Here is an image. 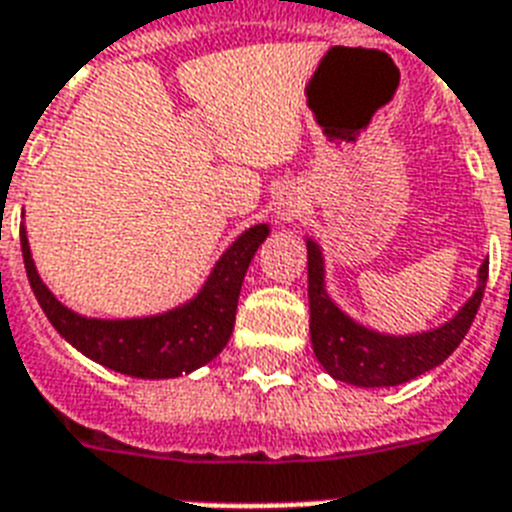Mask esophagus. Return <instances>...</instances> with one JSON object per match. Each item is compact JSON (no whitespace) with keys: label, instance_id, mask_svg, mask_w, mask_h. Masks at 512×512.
I'll list each match as a JSON object with an SVG mask.
<instances>
[{"label":"esophagus","instance_id":"obj_1","mask_svg":"<svg viewBox=\"0 0 512 512\" xmlns=\"http://www.w3.org/2000/svg\"><path fill=\"white\" fill-rule=\"evenodd\" d=\"M276 218L281 220V223H289V220L294 218V210H292V205H278V210H276Z\"/></svg>","mask_w":512,"mask_h":512}]
</instances>
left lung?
I'll return each instance as SVG.
<instances>
[{"label": "left lung", "instance_id": "left-lung-1", "mask_svg": "<svg viewBox=\"0 0 512 512\" xmlns=\"http://www.w3.org/2000/svg\"><path fill=\"white\" fill-rule=\"evenodd\" d=\"M489 260L479 268V286L458 313L442 326L421 334H381L352 321L326 292V263L318 242L307 239V297H310V342L328 376L344 384L378 389L405 384L442 365L458 350L484 297Z\"/></svg>", "mask_w": 512, "mask_h": 512}]
</instances>
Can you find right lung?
Listing matches in <instances>:
<instances>
[{"instance_id":"obj_1","label":"right lung","mask_w":512,"mask_h":512,"mask_svg":"<svg viewBox=\"0 0 512 512\" xmlns=\"http://www.w3.org/2000/svg\"><path fill=\"white\" fill-rule=\"evenodd\" d=\"M268 234L270 228L265 223L247 228L220 255L202 289L184 305L168 313L118 321L86 318L62 305L33 265L26 228H20V247L33 294L65 342L110 371L134 378H176L210 363L228 344L244 273Z\"/></svg>"}]
</instances>
